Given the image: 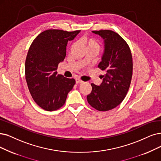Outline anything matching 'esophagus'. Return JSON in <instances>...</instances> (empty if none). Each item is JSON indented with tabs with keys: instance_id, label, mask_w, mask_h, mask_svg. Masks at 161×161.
I'll use <instances>...</instances> for the list:
<instances>
[{
	"instance_id": "obj_1",
	"label": "esophagus",
	"mask_w": 161,
	"mask_h": 161,
	"mask_svg": "<svg viewBox=\"0 0 161 161\" xmlns=\"http://www.w3.org/2000/svg\"><path fill=\"white\" fill-rule=\"evenodd\" d=\"M83 81L80 79H76V84H80V83H82Z\"/></svg>"
}]
</instances>
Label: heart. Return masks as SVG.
Listing matches in <instances>:
<instances>
[{"label": "heart", "mask_w": 161, "mask_h": 161, "mask_svg": "<svg viewBox=\"0 0 161 161\" xmlns=\"http://www.w3.org/2000/svg\"><path fill=\"white\" fill-rule=\"evenodd\" d=\"M82 42L86 46L87 49H94V50L97 51L98 52L100 49V46L99 43L95 39H94V38L85 37L84 39L82 40ZM75 45H73V47Z\"/></svg>", "instance_id": "1"}]
</instances>
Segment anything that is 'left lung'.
<instances>
[{"label":"left lung","instance_id":"left-lung-1","mask_svg":"<svg viewBox=\"0 0 161 161\" xmlns=\"http://www.w3.org/2000/svg\"><path fill=\"white\" fill-rule=\"evenodd\" d=\"M92 32L104 40V53L98 67L106 74L102 76L100 86L91 84L87 100L96 110L105 112L118 106L125 97L132 78V55L129 46L118 34L108 30Z\"/></svg>","mask_w":161,"mask_h":161}]
</instances>
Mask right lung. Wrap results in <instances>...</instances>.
I'll use <instances>...</instances> for the list:
<instances>
[{"instance_id": "right-lung-1", "label": "right lung", "mask_w": 161, "mask_h": 161, "mask_svg": "<svg viewBox=\"0 0 161 161\" xmlns=\"http://www.w3.org/2000/svg\"><path fill=\"white\" fill-rule=\"evenodd\" d=\"M80 31L46 30L30 47L25 63V80L32 98L45 110L62 107L75 84L74 79L65 78L56 70L65 59L68 41L74 40Z\"/></svg>"}]
</instances>
